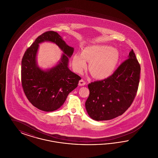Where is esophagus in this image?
Instances as JSON below:
<instances>
[{
    "label": "esophagus",
    "instance_id": "obj_1",
    "mask_svg": "<svg viewBox=\"0 0 158 158\" xmlns=\"http://www.w3.org/2000/svg\"><path fill=\"white\" fill-rule=\"evenodd\" d=\"M86 84V82L85 81H84L83 79H81V81H79V86H84Z\"/></svg>",
    "mask_w": 158,
    "mask_h": 158
}]
</instances>
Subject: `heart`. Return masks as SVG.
<instances>
[{
  "label": "heart",
  "instance_id": "1",
  "mask_svg": "<svg viewBox=\"0 0 158 158\" xmlns=\"http://www.w3.org/2000/svg\"><path fill=\"white\" fill-rule=\"evenodd\" d=\"M119 53L116 48L106 45L88 46L82 53H76L72 58V66L77 73H81L90 61V70L98 79H105L111 75L119 60Z\"/></svg>",
  "mask_w": 158,
  "mask_h": 158
}]
</instances>
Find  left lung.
I'll use <instances>...</instances> for the list:
<instances>
[{
    "mask_svg": "<svg viewBox=\"0 0 158 158\" xmlns=\"http://www.w3.org/2000/svg\"><path fill=\"white\" fill-rule=\"evenodd\" d=\"M140 73V66L131 50L128 59L112 75L89 83V95L85 107L90 118L95 121L109 120L124 113L135 98Z\"/></svg>",
    "mask_w": 158,
    "mask_h": 158,
    "instance_id": "8db88e82",
    "label": "left lung"
}]
</instances>
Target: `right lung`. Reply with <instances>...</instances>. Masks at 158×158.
<instances>
[{"label": "right lung", "mask_w": 158, "mask_h": 158, "mask_svg": "<svg viewBox=\"0 0 158 158\" xmlns=\"http://www.w3.org/2000/svg\"><path fill=\"white\" fill-rule=\"evenodd\" d=\"M52 42L64 53L60 60L53 68L43 70L36 62L39 44ZM73 47L65 43L54 31H47L38 37L26 50L21 62V81L23 92L31 103L45 112L55 111L65 102L70 92L77 86L81 79L69 68V60Z\"/></svg>", "instance_id": "right-lung-1"}]
</instances>
